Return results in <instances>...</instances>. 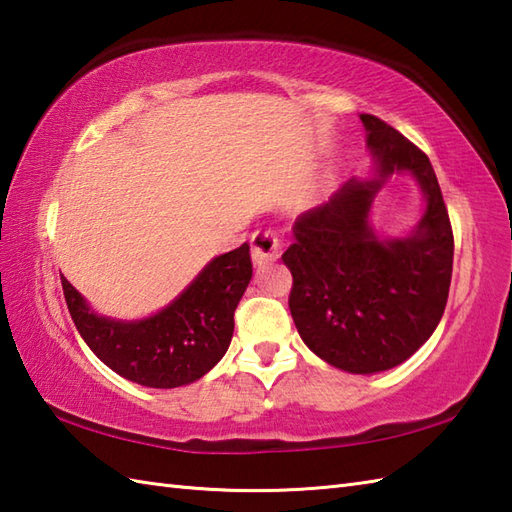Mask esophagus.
Listing matches in <instances>:
<instances>
[{"label": "esophagus", "instance_id": "1", "mask_svg": "<svg viewBox=\"0 0 512 512\" xmlns=\"http://www.w3.org/2000/svg\"><path fill=\"white\" fill-rule=\"evenodd\" d=\"M250 257L257 268H264L279 259V239L270 231H257L250 239Z\"/></svg>", "mask_w": 512, "mask_h": 512}]
</instances>
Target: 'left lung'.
Segmentation results:
<instances>
[{"label": "left lung", "instance_id": "8db88e82", "mask_svg": "<svg viewBox=\"0 0 512 512\" xmlns=\"http://www.w3.org/2000/svg\"><path fill=\"white\" fill-rule=\"evenodd\" d=\"M372 173L350 178L303 213L284 253L292 273L290 314L301 341L347 374H378L429 341L447 306L453 233L429 158L372 114H361ZM394 172L423 191L421 220L405 236L378 234L371 209Z\"/></svg>", "mask_w": 512, "mask_h": 512}]
</instances>
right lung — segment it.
Here are the masks:
<instances>
[{
    "instance_id": "add662e5",
    "label": "right lung",
    "mask_w": 512,
    "mask_h": 512,
    "mask_svg": "<svg viewBox=\"0 0 512 512\" xmlns=\"http://www.w3.org/2000/svg\"><path fill=\"white\" fill-rule=\"evenodd\" d=\"M253 279L250 246L213 257L165 308L143 319L96 312L68 279L65 303L76 330L101 361L136 385H191L217 365L233 339V314Z\"/></svg>"
}]
</instances>
